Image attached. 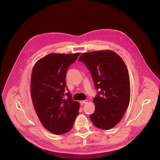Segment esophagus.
<instances>
[{
	"label": "esophagus",
	"instance_id": "esophagus-1",
	"mask_svg": "<svg viewBox=\"0 0 160 160\" xmlns=\"http://www.w3.org/2000/svg\"><path fill=\"white\" fill-rule=\"evenodd\" d=\"M88 102V100H85V101H81V104H87Z\"/></svg>",
	"mask_w": 160,
	"mask_h": 160
}]
</instances>
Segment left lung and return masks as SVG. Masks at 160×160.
Listing matches in <instances>:
<instances>
[{
    "mask_svg": "<svg viewBox=\"0 0 160 160\" xmlns=\"http://www.w3.org/2000/svg\"><path fill=\"white\" fill-rule=\"evenodd\" d=\"M90 70L95 87L100 92L93 98V125L104 130L121 120L130 101L129 76L124 61L115 52L104 50L83 53L79 58Z\"/></svg>",
    "mask_w": 160,
    "mask_h": 160,
    "instance_id": "obj_1",
    "label": "left lung"
}]
</instances>
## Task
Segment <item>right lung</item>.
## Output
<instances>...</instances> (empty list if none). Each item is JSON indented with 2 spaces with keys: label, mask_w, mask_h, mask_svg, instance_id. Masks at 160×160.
<instances>
[{
  "label": "right lung",
  "mask_w": 160,
  "mask_h": 160,
  "mask_svg": "<svg viewBox=\"0 0 160 160\" xmlns=\"http://www.w3.org/2000/svg\"><path fill=\"white\" fill-rule=\"evenodd\" d=\"M79 54H49L36 61L32 68L31 95L34 108L43 126L55 134L68 132L79 114V103L72 100L69 92L67 98L64 96L67 69Z\"/></svg>",
  "instance_id": "right-lung-1"
}]
</instances>
